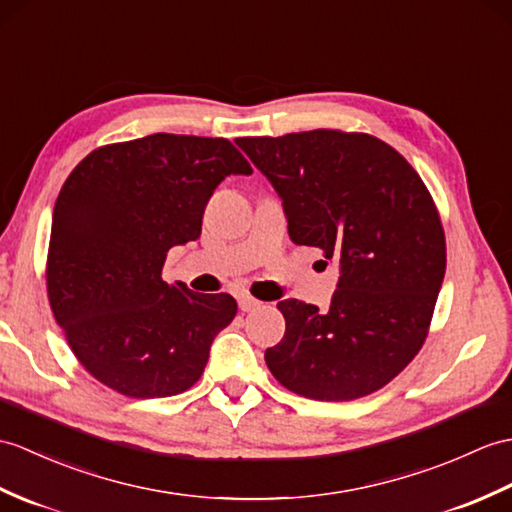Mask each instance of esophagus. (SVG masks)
Wrapping results in <instances>:
<instances>
[{
    "mask_svg": "<svg viewBox=\"0 0 512 512\" xmlns=\"http://www.w3.org/2000/svg\"><path fill=\"white\" fill-rule=\"evenodd\" d=\"M237 303H240V310L242 312H253V310H257V307L261 305V301L253 299V296H248V294H242L240 299H237Z\"/></svg>",
    "mask_w": 512,
    "mask_h": 512,
    "instance_id": "1",
    "label": "esophagus"
}]
</instances>
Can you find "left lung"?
Segmentation results:
<instances>
[{"instance_id": "obj_1", "label": "left lung", "mask_w": 512, "mask_h": 512, "mask_svg": "<svg viewBox=\"0 0 512 512\" xmlns=\"http://www.w3.org/2000/svg\"><path fill=\"white\" fill-rule=\"evenodd\" d=\"M283 200L294 244L340 266L327 312L277 303L285 336L266 349L277 382L316 401H351L417 355L445 277L441 216L421 176L366 133L305 130L235 139Z\"/></svg>"}]
</instances>
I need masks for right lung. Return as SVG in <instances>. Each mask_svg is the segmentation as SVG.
<instances>
[{"instance_id":"right-lung-1","label":"right lung","mask_w":512,"mask_h":512,"mask_svg":"<svg viewBox=\"0 0 512 512\" xmlns=\"http://www.w3.org/2000/svg\"><path fill=\"white\" fill-rule=\"evenodd\" d=\"M253 168L229 139L157 133L95 148L56 198L47 299L78 362L135 399L192 388L235 318L231 294L163 281L172 246L200 237L207 202Z\"/></svg>"}]
</instances>
